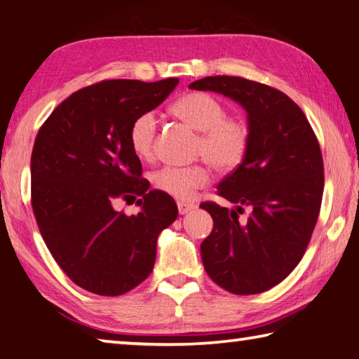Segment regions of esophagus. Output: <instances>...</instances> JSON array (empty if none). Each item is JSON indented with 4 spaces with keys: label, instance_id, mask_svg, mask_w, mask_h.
I'll use <instances>...</instances> for the list:
<instances>
[{
    "label": "esophagus",
    "instance_id": "esophagus-1",
    "mask_svg": "<svg viewBox=\"0 0 359 359\" xmlns=\"http://www.w3.org/2000/svg\"><path fill=\"white\" fill-rule=\"evenodd\" d=\"M177 209H179V214L180 215H185V214H190L191 210L196 209V205L182 201V203H177Z\"/></svg>",
    "mask_w": 359,
    "mask_h": 359
}]
</instances>
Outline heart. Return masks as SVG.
Here are the masks:
<instances>
[{
  "instance_id": "b5f03b06",
  "label": "heart",
  "mask_w": 359,
  "mask_h": 359,
  "mask_svg": "<svg viewBox=\"0 0 359 359\" xmlns=\"http://www.w3.org/2000/svg\"><path fill=\"white\" fill-rule=\"evenodd\" d=\"M171 112L201 133L198 155L205 158L218 172L241 166L250 147V125L239 115H226V106L209 93L191 92L174 102ZM158 118L155 112H142L130 126V145L135 154L147 160L154 155ZM210 172L204 165L165 166L151 174L156 190L177 199H190L198 188L209 184Z\"/></svg>"
}]
</instances>
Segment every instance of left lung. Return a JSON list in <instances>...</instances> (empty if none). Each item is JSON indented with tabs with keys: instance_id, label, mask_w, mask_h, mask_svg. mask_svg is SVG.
I'll list each match as a JSON object with an SVG mask.
<instances>
[{
	"instance_id": "1",
	"label": "left lung",
	"mask_w": 359,
	"mask_h": 359,
	"mask_svg": "<svg viewBox=\"0 0 359 359\" xmlns=\"http://www.w3.org/2000/svg\"><path fill=\"white\" fill-rule=\"evenodd\" d=\"M190 88L238 102L252 133L245 160L217 187L236 208L201 204L214 220L201 244L204 269L229 293H263L290 276L317 224L325 187L318 141L301 107L269 85L210 76ZM244 207L251 214L239 221Z\"/></svg>"
}]
</instances>
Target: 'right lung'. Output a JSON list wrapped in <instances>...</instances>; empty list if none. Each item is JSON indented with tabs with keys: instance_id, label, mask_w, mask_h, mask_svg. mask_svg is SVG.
Instances as JSON below:
<instances>
[{
	"instance_id": "1",
	"label": "right lung",
	"mask_w": 359,
	"mask_h": 359,
	"mask_svg": "<svg viewBox=\"0 0 359 359\" xmlns=\"http://www.w3.org/2000/svg\"><path fill=\"white\" fill-rule=\"evenodd\" d=\"M179 79L104 81L72 93L50 114L32 154V205L46 245L72 282L90 293L118 296L154 269L156 241L177 218V204L149 190L130 145V126L154 111ZM138 200L128 217L118 198Z\"/></svg>"
}]
</instances>
